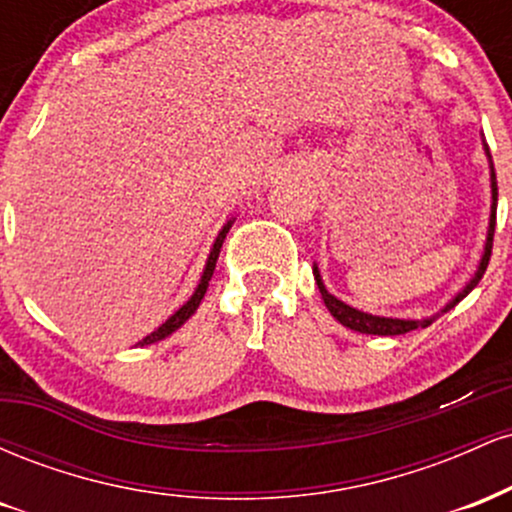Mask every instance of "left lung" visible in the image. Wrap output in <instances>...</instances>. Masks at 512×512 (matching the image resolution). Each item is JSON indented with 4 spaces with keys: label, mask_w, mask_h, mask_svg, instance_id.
Segmentation results:
<instances>
[{
    "label": "left lung",
    "mask_w": 512,
    "mask_h": 512,
    "mask_svg": "<svg viewBox=\"0 0 512 512\" xmlns=\"http://www.w3.org/2000/svg\"><path fill=\"white\" fill-rule=\"evenodd\" d=\"M486 149V156H489V163H491V154H489V146L484 144ZM491 219H489V236H486V248H484V255H481V262L477 267V272H474L472 281H469L464 289L457 293L452 301L445 305L440 313H448L450 308H455L457 303L462 301L464 296H467L469 291L474 289V286L479 284L481 276H484L486 267H489V260H491V248H493V231H496V204H498V185H496V170H493V163H491ZM313 274H315V281H317V289L322 293V301H325L327 310H330L334 320L342 322L344 327H349V330L354 332H361V334H378V337H395V334H407L411 330H419V327H428L431 325L436 317H426V320H399V317H380V315H368V313H361V310L351 308V305H346L339 301V298H334L330 291L325 289V284H322L320 279V272H317V267H313Z\"/></svg>",
    "instance_id": "obj_1"
}]
</instances>
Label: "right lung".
Segmentation results:
<instances>
[{
	"mask_svg": "<svg viewBox=\"0 0 512 512\" xmlns=\"http://www.w3.org/2000/svg\"><path fill=\"white\" fill-rule=\"evenodd\" d=\"M231 223H233V221H228L226 226L221 228V233H219V236H216V240H214V248H211V252H209L207 267H204V274H202V279H199V286H197V289H195V293H192V298H190V301H187L185 305H182V308L178 310V313H173V315H170L168 320L163 322V325L158 327L156 332H151L149 337H144L142 342H139V344L144 346V344H154V342H161V339H166L168 334H173L175 330H178V327L185 325V322L190 320L192 315H195V310L199 308V303H202L204 293H207V289H209L211 274H214V269H216V260H219L221 245H223V240H226V233H228V228H231Z\"/></svg>",
	"mask_w": 512,
	"mask_h": 512,
	"instance_id": "right-lung-1",
	"label": "right lung"
}]
</instances>
